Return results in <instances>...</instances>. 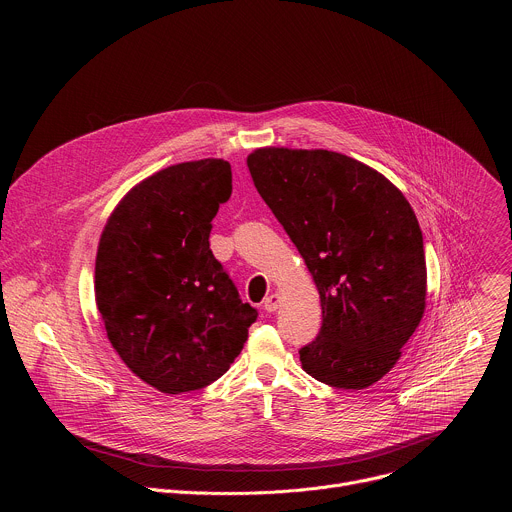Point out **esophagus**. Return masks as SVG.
<instances>
[{"label": "esophagus", "mask_w": 512, "mask_h": 512, "mask_svg": "<svg viewBox=\"0 0 512 512\" xmlns=\"http://www.w3.org/2000/svg\"><path fill=\"white\" fill-rule=\"evenodd\" d=\"M279 304H281L279 294H271V296H267V298L263 300V310H265V312H275V310L279 308Z\"/></svg>", "instance_id": "esophagus-1"}]
</instances>
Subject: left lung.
Listing matches in <instances>:
<instances>
[{"instance_id":"obj_1","label":"left lung","mask_w":512,"mask_h":512,"mask_svg":"<svg viewBox=\"0 0 512 512\" xmlns=\"http://www.w3.org/2000/svg\"><path fill=\"white\" fill-rule=\"evenodd\" d=\"M257 192L304 257L322 304L302 369L336 389H367L401 356L425 310L417 216L383 174L328 150L261 148Z\"/></svg>"}]
</instances>
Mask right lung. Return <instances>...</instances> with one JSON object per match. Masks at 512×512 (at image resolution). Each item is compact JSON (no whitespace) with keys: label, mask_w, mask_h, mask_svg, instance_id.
Here are the masks:
<instances>
[{"label":"right lung","mask_w":512,"mask_h":512,"mask_svg":"<svg viewBox=\"0 0 512 512\" xmlns=\"http://www.w3.org/2000/svg\"><path fill=\"white\" fill-rule=\"evenodd\" d=\"M231 192L229 162L176 164L131 188L103 229L95 300L107 338L162 393L221 379L257 320L208 243Z\"/></svg>","instance_id":"add662e5"}]
</instances>
